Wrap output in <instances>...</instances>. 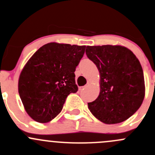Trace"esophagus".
<instances>
[{
  "label": "esophagus",
  "instance_id": "esophagus-1",
  "mask_svg": "<svg viewBox=\"0 0 155 155\" xmlns=\"http://www.w3.org/2000/svg\"><path fill=\"white\" fill-rule=\"evenodd\" d=\"M86 87V86H81V87H79V90H83V89H84Z\"/></svg>",
  "mask_w": 155,
  "mask_h": 155
}]
</instances>
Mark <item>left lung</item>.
Here are the masks:
<instances>
[{
    "mask_svg": "<svg viewBox=\"0 0 155 155\" xmlns=\"http://www.w3.org/2000/svg\"><path fill=\"white\" fill-rule=\"evenodd\" d=\"M86 54L100 72L99 96L88 103L91 114L106 124L125 121L140 107L145 97L142 66L122 46H86Z\"/></svg>",
    "mask_w": 155,
    "mask_h": 155,
    "instance_id": "1",
    "label": "left lung"
}]
</instances>
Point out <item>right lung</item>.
Here are the masks:
<instances>
[{"mask_svg":"<svg viewBox=\"0 0 155 155\" xmlns=\"http://www.w3.org/2000/svg\"><path fill=\"white\" fill-rule=\"evenodd\" d=\"M85 49L86 46L49 43L25 65L18 92L25 110L34 120L51 121L62 110L67 96L77 92L74 71Z\"/></svg>","mask_w":155,"mask_h":155,"instance_id":"add662e5","label":"right lung"}]
</instances>
